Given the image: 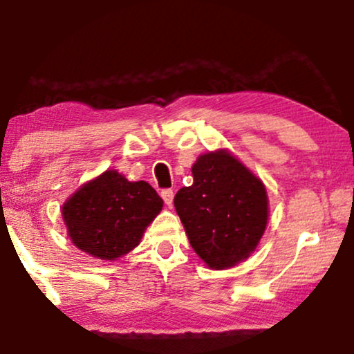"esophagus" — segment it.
<instances>
[{
	"label": "esophagus",
	"instance_id": "obj_1",
	"mask_svg": "<svg viewBox=\"0 0 354 354\" xmlns=\"http://www.w3.org/2000/svg\"><path fill=\"white\" fill-rule=\"evenodd\" d=\"M161 196H162L164 203H166V205L171 207L172 203H174V192L169 190V188H164V190L161 192Z\"/></svg>",
	"mask_w": 354,
	"mask_h": 354
}]
</instances>
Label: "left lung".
Returning <instances> with one entry per match:
<instances>
[{
  "label": "left lung",
  "mask_w": 354,
  "mask_h": 354,
  "mask_svg": "<svg viewBox=\"0 0 354 354\" xmlns=\"http://www.w3.org/2000/svg\"><path fill=\"white\" fill-rule=\"evenodd\" d=\"M192 172L193 185L174 198L177 214L192 248L209 268H232L248 258L264 234L266 188L227 151L203 154Z\"/></svg>",
  "instance_id": "1"
}]
</instances>
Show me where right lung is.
I'll use <instances>...</instances> for the list:
<instances>
[{"mask_svg": "<svg viewBox=\"0 0 354 354\" xmlns=\"http://www.w3.org/2000/svg\"><path fill=\"white\" fill-rule=\"evenodd\" d=\"M161 209V196L149 183L106 171L66 201L62 217L77 248L98 259H115L138 245Z\"/></svg>", "mask_w": 354, "mask_h": 354, "instance_id": "right-lung-1", "label": "right lung"}]
</instances>
